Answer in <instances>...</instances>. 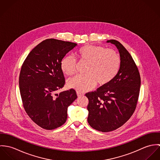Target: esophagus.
Instances as JSON below:
<instances>
[{
	"label": "esophagus",
	"mask_w": 160,
	"mask_h": 160,
	"mask_svg": "<svg viewBox=\"0 0 160 160\" xmlns=\"http://www.w3.org/2000/svg\"><path fill=\"white\" fill-rule=\"evenodd\" d=\"M77 95H78V96L79 97H81V96H82V95H84V93H81V92H77Z\"/></svg>",
	"instance_id": "34e87169"
}]
</instances>
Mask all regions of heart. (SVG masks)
<instances>
[{"label": "heart", "mask_w": 160, "mask_h": 160, "mask_svg": "<svg viewBox=\"0 0 160 160\" xmlns=\"http://www.w3.org/2000/svg\"><path fill=\"white\" fill-rule=\"evenodd\" d=\"M80 62H86V74L76 76L68 79V87L80 92L91 90L97 82L100 86L110 83L118 74L121 63L119 55L112 49L101 46L88 44L76 52ZM62 71L68 76L76 71V60L71 56L65 57L61 61Z\"/></svg>", "instance_id": "b5f03b06"}]
</instances>
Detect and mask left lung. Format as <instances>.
Masks as SVG:
<instances>
[{"label":"left lung","instance_id":"left-lung-1","mask_svg":"<svg viewBox=\"0 0 160 160\" xmlns=\"http://www.w3.org/2000/svg\"><path fill=\"white\" fill-rule=\"evenodd\" d=\"M107 42L119 50L120 68L110 83L86 93L89 99L88 123L103 132L116 130L129 119L136 108L141 82L137 65L129 52L118 41Z\"/></svg>","mask_w":160,"mask_h":160}]
</instances>
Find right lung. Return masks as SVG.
Listing matches in <instances>:
<instances>
[{"label": "right lung", "instance_id": "add662e5", "mask_svg": "<svg viewBox=\"0 0 160 160\" xmlns=\"http://www.w3.org/2000/svg\"><path fill=\"white\" fill-rule=\"evenodd\" d=\"M76 46L46 39L30 52L22 66L19 86L24 109L37 125L46 130L65 124L67 108L78 97L72 89L57 93L65 84L61 61Z\"/></svg>", "mask_w": 160, "mask_h": 160}]
</instances>
